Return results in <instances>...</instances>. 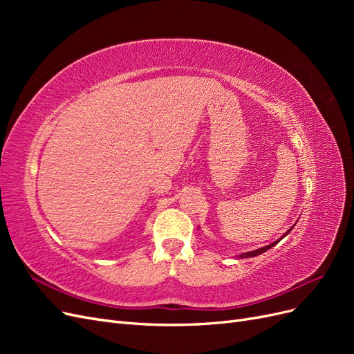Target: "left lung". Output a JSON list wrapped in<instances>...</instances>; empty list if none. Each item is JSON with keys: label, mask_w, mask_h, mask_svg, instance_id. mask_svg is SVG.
I'll use <instances>...</instances> for the list:
<instances>
[{"label": "left lung", "mask_w": 354, "mask_h": 354, "mask_svg": "<svg viewBox=\"0 0 354 354\" xmlns=\"http://www.w3.org/2000/svg\"><path fill=\"white\" fill-rule=\"evenodd\" d=\"M292 230V227L291 229H289L285 234H282V238H279V239H277V241H274L273 243H270V245H267V246H263V248H259V250H254V251H250V252H243V254H241V255H238L239 257V259H250V257H255V255H260V254H263V252H266L267 250H270L272 248V246H274L276 243H279L285 236H286V234L289 233V232H291Z\"/></svg>", "instance_id": "8db88e82"}]
</instances>
